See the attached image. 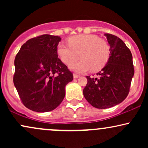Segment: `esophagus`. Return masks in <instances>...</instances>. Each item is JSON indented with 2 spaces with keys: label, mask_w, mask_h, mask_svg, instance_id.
Returning <instances> with one entry per match:
<instances>
[{
  "label": "esophagus",
  "mask_w": 148,
  "mask_h": 148,
  "mask_svg": "<svg viewBox=\"0 0 148 148\" xmlns=\"http://www.w3.org/2000/svg\"><path fill=\"white\" fill-rule=\"evenodd\" d=\"M73 76H74V79H78V78L79 77V75H78V74H74Z\"/></svg>",
  "instance_id": "esophagus-1"
}]
</instances>
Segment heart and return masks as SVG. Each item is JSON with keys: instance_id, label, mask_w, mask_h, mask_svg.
<instances>
[{"instance_id": "heart-1", "label": "heart", "mask_w": 148, "mask_h": 148, "mask_svg": "<svg viewBox=\"0 0 148 148\" xmlns=\"http://www.w3.org/2000/svg\"><path fill=\"white\" fill-rule=\"evenodd\" d=\"M69 45L60 43L57 52L60 60L70 64L78 58L82 60L69 65V69L79 74L92 69L99 71L106 65L111 54V47L108 42L96 35H79L70 37Z\"/></svg>"}]
</instances>
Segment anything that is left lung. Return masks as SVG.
Masks as SVG:
<instances>
[{"mask_svg":"<svg viewBox=\"0 0 148 148\" xmlns=\"http://www.w3.org/2000/svg\"><path fill=\"white\" fill-rule=\"evenodd\" d=\"M111 47L108 61L96 77L87 76L84 89L86 99L97 108H111L123 101L130 92L134 74L132 55L121 39L105 33Z\"/></svg>","mask_w":148,"mask_h":148,"instance_id":"obj_1","label":"left lung"}]
</instances>
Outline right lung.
<instances>
[{
    "mask_svg": "<svg viewBox=\"0 0 148 148\" xmlns=\"http://www.w3.org/2000/svg\"><path fill=\"white\" fill-rule=\"evenodd\" d=\"M59 36L42 35L22 45L14 60L13 81L22 102L33 111L57 108L73 74L58 58Z\"/></svg>",
    "mask_w": 148,
    "mask_h": 148,
    "instance_id": "add662e5",
    "label": "right lung"
}]
</instances>
